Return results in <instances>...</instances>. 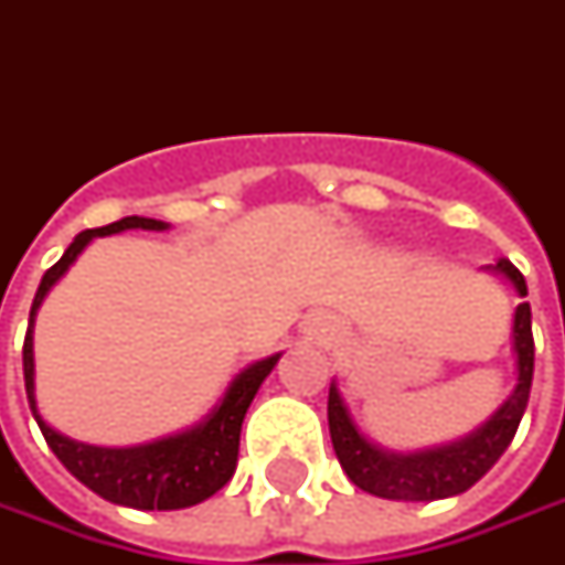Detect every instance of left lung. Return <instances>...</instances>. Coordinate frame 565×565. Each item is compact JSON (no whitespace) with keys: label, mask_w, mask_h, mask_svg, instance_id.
I'll return each mask as SVG.
<instances>
[{"label":"left lung","mask_w":565,"mask_h":565,"mask_svg":"<svg viewBox=\"0 0 565 565\" xmlns=\"http://www.w3.org/2000/svg\"><path fill=\"white\" fill-rule=\"evenodd\" d=\"M497 271H503L522 297L529 294L522 271L510 259H497ZM513 341L515 360H519L513 397L507 399L491 416V422L481 425L476 435L457 440L450 447L413 454V457L384 454L375 444L362 438L350 413H347V406H343L338 387H331V394H328V428H331V444H334V454L341 459L347 478L362 491L384 497V500H440V497L469 491L478 478L503 457V450L515 438V428H519L522 413L529 406L532 375H535V338H532L529 302H519V309H515Z\"/></svg>","instance_id":"left-lung-1"}]
</instances>
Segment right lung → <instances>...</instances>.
Masks as SVG:
<instances>
[{"label": "right lung", "instance_id": "right-lung-1", "mask_svg": "<svg viewBox=\"0 0 565 565\" xmlns=\"http://www.w3.org/2000/svg\"><path fill=\"white\" fill-rule=\"evenodd\" d=\"M127 227L162 231L168 224L156 222V218L127 215L121 222H111L106 227L81 231L74 237V244L65 249V256L43 275L33 306H30L28 338H24V387H28L33 418H36L46 444L52 447V454L62 459V466L77 481H84L93 494L106 497V500L121 503V507H134V510H184L193 503H203L205 497L222 491L231 481L234 469H237L241 425H244L246 409H249L265 375L275 369L278 356H268V360L256 362L246 372H241L234 384L227 387L218 409L205 418L200 428L184 431L178 438L143 444V447H127V450L89 447V444H77V440H68L65 435L52 431L43 416L36 413V399H33V338L30 334H33V316H36L40 302L93 237L118 234Z\"/></svg>", "mask_w": 565, "mask_h": 565}]
</instances>
